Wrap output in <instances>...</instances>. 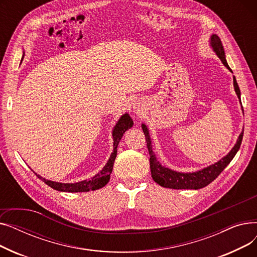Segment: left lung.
<instances>
[{
  "label": "left lung",
  "instance_id": "8db88e82",
  "mask_svg": "<svg viewBox=\"0 0 257 257\" xmlns=\"http://www.w3.org/2000/svg\"><path fill=\"white\" fill-rule=\"evenodd\" d=\"M210 46L212 50L217 54L218 57L221 59L223 64L227 67L229 71H231L230 67H229L226 58H225V52L222 45V42L220 37L217 34H212L210 37ZM233 86L234 90L237 94V97L240 102V90L237 85L236 79L233 76ZM241 104V102H240ZM244 111V110H242ZM142 128L145 134L146 142H147V148L148 151L150 154V169L153 180L158 183L160 186L168 187V188H174V190H199V188L205 187L210 182H212L215 178H217L219 175L222 173V171L230 164V161L233 159L235 154L237 153L242 136H244V130L241 131L239 137L236 141V144L225 157H223L218 163H215L207 168L202 169L198 172L194 173H180L173 171L169 168H166L161 166V164L157 160L153 150H152V145H151V139L149 136V130H148L147 126L145 124H142Z\"/></svg>",
  "mask_w": 257,
  "mask_h": 257
}]
</instances>
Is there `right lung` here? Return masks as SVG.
<instances>
[{"label": "right lung", "mask_w": 257, "mask_h": 257, "mask_svg": "<svg viewBox=\"0 0 257 257\" xmlns=\"http://www.w3.org/2000/svg\"><path fill=\"white\" fill-rule=\"evenodd\" d=\"M133 126V120L130 117L128 113H125L119 117L117 120L116 125L113 128L112 132V137H113V152L111 153L109 159H108L107 164L105 167L98 173L97 175L88 180H83L80 182L76 183H60V182H55V181H51L43 178L42 176L36 174V176L42 179L46 184H48L50 187L54 188V190L59 191V192H67V193H82V192H89V191H96L99 190V188L105 186L108 181L110 179V174L113 169V164L116 157V148L117 145L120 141V139L123 138V134L130 129Z\"/></svg>", "instance_id": "obj_1"}]
</instances>
